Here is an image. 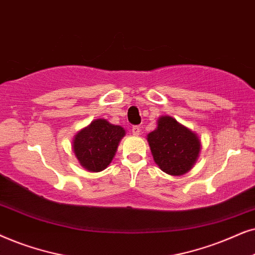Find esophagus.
I'll return each instance as SVG.
<instances>
[{
    "instance_id": "obj_1",
    "label": "esophagus",
    "mask_w": 255,
    "mask_h": 255,
    "mask_svg": "<svg viewBox=\"0 0 255 255\" xmlns=\"http://www.w3.org/2000/svg\"><path fill=\"white\" fill-rule=\"evenodd\" d=\"M131 133H133V135H140V133H141V128L138 127V126H134L133 128H131Z\"/></svg>"
}]
</instances>
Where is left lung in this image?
<instances>
[{
    "mask_svg": "<svg viewBox=\"0 0 255 255\" xmlns=\"http://www.w3.org/2000/svg\"><path fill=\"white\" fill-rule=\"evenodd\" d=\"M147 141L154 162L171 176L191 170L202 149L198 135L169 115L157 119V127L147 135Z\"/></svg>",
    "mask_w": 255,
    "mask_h": 255,
    "instance_id": "1",
    "label": "left lung"
}]
</instances>
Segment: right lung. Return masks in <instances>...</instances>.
Instances as JSON below:
<instances>
[{
	"instance_id": "right-lung-1",
	"label": "right lung",
	"mask_w": 255,
	"mask_h": 255,
	"mask_svg": "<svg viewBox=\"0 0 255 255\" xmlns=\"http://www.w3.org/2000/svg\"><path fill=\"white\" fill-rule=\"evenodd\" d=\"M126 130L105 119H96L74 135L72 150L85 170L99 172L114 158Z\"/></svg>"
}]
</instances>
